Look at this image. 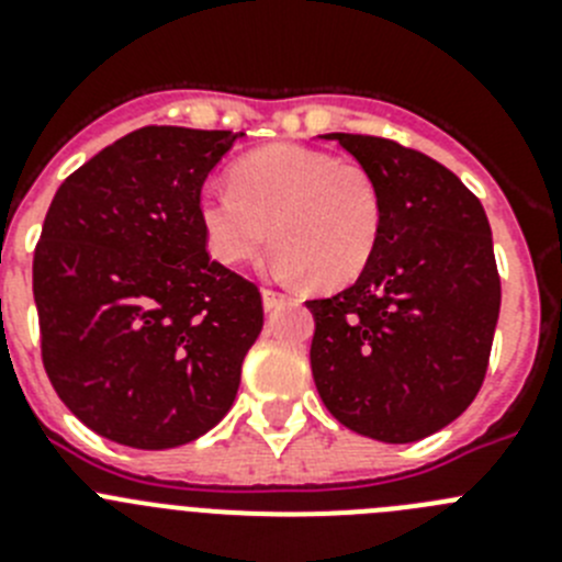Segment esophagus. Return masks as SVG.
<instances>
[{
	"label": "esophagus",
	"instance_id": "34e87169",
	"mask_svg": "<svg viewBox=\"0 0 562 562\" xmlns=\"http://www.w3.org/2000/svg\"><path fill=\"white\" fill-rule=\"evenodd\" d=\"M261 297H265V310L267 312L278 310V306H281V301H284V295H281V292H276V290H270V286H265V290H261Z\"/></svg>",
	"mask_w": 562,
	"mask_h": 562
}]
</instances>
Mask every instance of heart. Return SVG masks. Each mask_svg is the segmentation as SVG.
<instances>
[{
	"mask_svg": "<svg viewBox=\"0 0 562 562\" xmlns=\"http://www.w3.org/2000/svg\"><path fill=\"white\" fill-rule=\"evenodd\" d=\"M200 225L216 261L241 267L265 247L286 278L315 286L351 284L369 267L385 225L374 173L306 146H267L233 166L231 186L202 188Z\"/></svg>",
	"mask_w": 562,
	"mask_h": 562,
	"instance_id": "1",
	"label": "heart"
}]
</instances>
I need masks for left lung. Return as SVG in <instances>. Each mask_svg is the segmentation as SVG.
I'll list each match as a JSON object with an SVG mask.
<instances>
[{
  "label": "left lung",
  "mask_w": 562,
  "mask_h": 562,
  "mask_svg": "<svg viewBox=\"0 0 562 562\" xmlns=\"http://www.w3.org/2000/svg\"><path fill=\"white\" fill-rule=\"evenodd\" d=\"M374 173L385 225L369 267L315 315L312 376L340 425L389 445L425 439L475 400L501 278L490 222L453 171L374 134H326Z\"/></svg>",
  "instance_id": "8db88e82"
}]
</instances>
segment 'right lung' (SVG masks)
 <instances>
[{
  "mask_svg": "<svg viewBox=\"0 0 562 562\" xmlns=\"http://www.w3.org/2000/svg\"><path fill=\"white\" fill-rule=\"evenodd\" d=\"M238 132L143 126L56 191L33 252L42 362L89 430L166 450L220 425L265 326L252 281L211 261L202 186Z\"/></svg>",
  "mask_w": 562,
  "mask_h": 562,
  "instance_id": "right-lung-1",
  "label": "right lung"
}]
</instances>
